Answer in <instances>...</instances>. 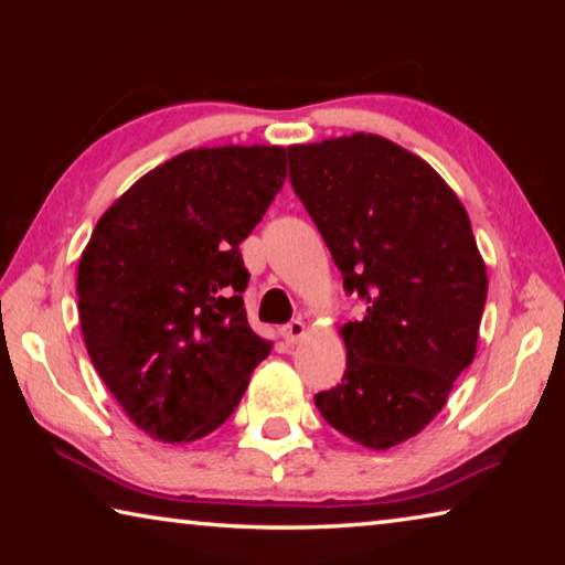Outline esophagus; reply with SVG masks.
Returning <instances> with one entry per match:
<instances>
[{"label":"esophagus","instance_id":"1","mask_svg":"<svg viewBox=\"0 0 565 565\" xmlns=\"http://www.w3.org/2000/svg\"><path fill=\"white\" fill-rule=\"evenodd\" d=\"M306 333V327H303V321H299V319H294V321H289L286 323V327L281 329V337L286 339V343H296L299 341L301 337Z\"/></svg>","mask_w":565,"mask_h":565}]
</instances>
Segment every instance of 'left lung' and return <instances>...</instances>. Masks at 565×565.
I'll return each instance as SVG.
<instances>
[{
  "label": "left lung",
  "instance_id": "obj_1",
  "mask_svg": "<svg viewBox=\"0 0 565 565\" xmlns=\"http://www.w3.org/2000/svg\"><path fill=\"white\" fill-rule=\"evenodd\" d=\"M289 181L366 303L341 329L347 371L313 401L366 448L416 436L473 361L486 266L463 204L424 159L376 134L289 147Z\"/></svg>",
  "mask_w": 565,
  "mask_h": 565
}]
</instances>
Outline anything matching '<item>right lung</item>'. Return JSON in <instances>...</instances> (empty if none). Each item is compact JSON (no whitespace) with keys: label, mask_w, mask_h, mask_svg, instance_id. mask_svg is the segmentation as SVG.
<instances>
[{"label":"right lung","mask_w":565,"mask_h":565,"mask_svg":"<svg viewBox=\"0 0 565 565\" xmlns=\"http://www.w3.org/2000/svg\"><path fill=\"white\" fill-rule=\"evenodd\" d=\"M284 179L281 147L191 149L141 177L92 232L76 274L84 343L151 438L212 434L269 356L246 321L238 244Z\"/></svg>","instance_id":"obj_1"}]
</instances>
